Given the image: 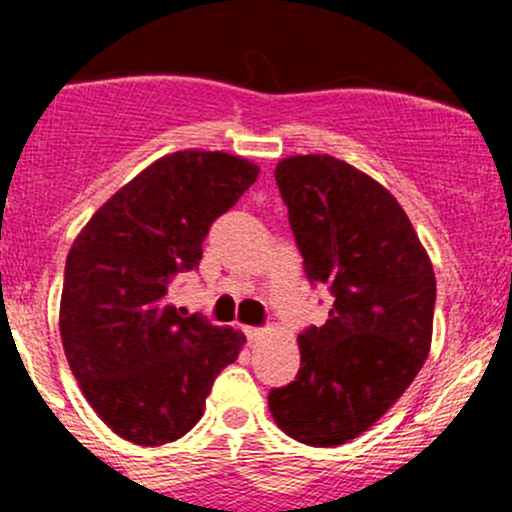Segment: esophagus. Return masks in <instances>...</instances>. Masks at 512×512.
I'll use <instances>...</instances> for the list:
<instances>
[{"label": "esophagus", "mask_w": 512, "mask_h": 512, "mask_svg": "<svg viewBox=\"0 0 512 512\" xmlns=\"http://www.w3.org/2000/svg\"><path fill=\"white\" fill-rule=\"evenodd\" d=\"M245 337H247V342H250V344H255V342H260L262 337H265V332H260V329L245 327Z\"/></svg>", "instance_id": "34e87169"}]
</instances>
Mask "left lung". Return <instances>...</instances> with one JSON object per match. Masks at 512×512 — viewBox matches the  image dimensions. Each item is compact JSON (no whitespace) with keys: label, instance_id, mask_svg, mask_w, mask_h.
I'll list each match as a JSON object with an SVG mask.
<instances>
[{"label":"left lung","instance_id":"1","mask_svg":"<svg viewBox=\"0 0 512 512\" xmlns=\"http://www.w3.org/2000/svg\"><path fill=\"white\" fill-rule=\"evenodd\" d=\"M309 282L334 304L299 334V374L270 394L289 438L334 448L369 431L401 399L431 352L436 275L399 200L334 156L275 168Z\"/></svg>","mask_w":512,"mask_h":512}]
</instances>
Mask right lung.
<instances>
[{"instance_id": "right-lung-1", "label": "right lung", "mask_w": 512, "mask_h": 512, "mask_svg": "<svg viewBox=\"0 0 512 512\" xmlns=\"http://www.w3.org/2000/svg\"><path fill=\"white\" fill-rule=\"evenodd\" d=\"M260 165L223 151H175L111 195L66 257L59 332L84 399L116 436L158 448L183 438L245 334L180 317L173 277L198 267L215 218Z\"/></svg>"}]
</instances>
